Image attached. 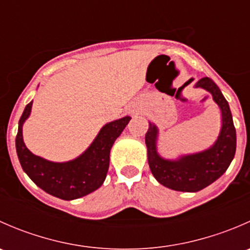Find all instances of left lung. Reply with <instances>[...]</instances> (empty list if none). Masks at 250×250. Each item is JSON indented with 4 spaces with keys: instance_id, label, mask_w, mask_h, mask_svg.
I'll return each instance as SVG.
<instances>
[{
    "instance_id": "left-lung-1",
    "label": "left lung",
    "mask_w": 250,
    "mask_h": 250,
    "mask_svg": "<svg viewBox=\"0 0 250 250\" xmlns=\"http://www.w3.org/2000/svg\"><path fill=\"white\" fill-rule=\"evenodd\" d=\"M196 87L208 90L221 110L223 127L211 147L193 155L181 156L176 161L165 160L157 153L158 129L153 123L148 122L145 135L151 173L163 186L183 192H197L214 183L226 172L236 152V129L228 100L209 77L201 78Z\"/></svg>"
}]
</instances>
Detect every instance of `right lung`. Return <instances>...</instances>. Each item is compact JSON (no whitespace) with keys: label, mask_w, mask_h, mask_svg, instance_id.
<instances>
[{"label":"right lung","mask_w":250,"mask_h":250,"mask_svg":"<svg viewBox=\"0 0 250 250\" xmlns=\"http://www.w3.org/2000/svg\"><path fill=\"white\" fill-rule=\"evenodd\" d=\"M29 103L19 120L16 147L22 170L39 188L54 197L70 201L93 192L104 183L110 165V150L130 121L129 116L107 123L81 156L69 162H50L30 152L22 140V125L31 112Z\"/></svg>","instance_id":"obj_1"}]
</instances>
